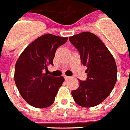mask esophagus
Returning <instances> with one entry per match:
<instances>
[{"mask_svg":"<svg viewBox=\"0 0 130 130\" xmlns=\"http://www.w3.org/2000/svg\"><path fill=\"white\" fill-rule=\"evenodd\" d=\"M63 77H64V79H65L66 80H67L68 79H69V78H70V77H68V76H67V75H64V76H63Z\"/></svg>","mask_w":130,"mask_h":130,"instance_id":"34e87169","label":"esophagus"}]
</instances>
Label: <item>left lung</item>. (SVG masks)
I'll list each match as a JSON object with an SVG mask.
<instances>
[{
  "label": "left lung",
  "mask_w": 130,
  "mask_h": 130,
  "mask_svg": "<svg viewBox=\"0 0 130 130\" xmlns=\"http://www.w3.org/2000/svg\"><path fill=\"white\" fill-rule=\"evenodd\" d=\"M69 39L80 53L81 63L87 67V79H79V87L72 91L73 98L80 106H95L110 95L117 83V67L114 58L93 33H79Z\"/></svg>",
  "instance_id": "8db88e82"
}]
</instances>
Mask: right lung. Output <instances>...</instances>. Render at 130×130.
Returning <instances> with one entry per match:
<instances>
[{
    "mask_svg": "<svg viewBox=\"0 0 130 130\" xmlns=\"http://www.w3.org/2000/svg\"><path fill=\"white\" fill-rule=\"evenodd\" d=\"M51 34H45L30 43L23 51L15 65L14 81L24 101L38 108L51 106L64 78L45 74L58 47L67 41Z\"/></svg>",
    "mask_w": 130,
    "mask_h": 130,
    "instance_id": "obj_1",
    "label": "right lung"
}]
</instances>
